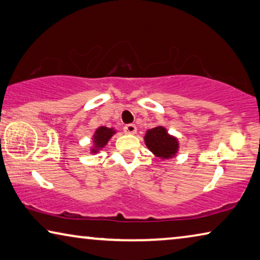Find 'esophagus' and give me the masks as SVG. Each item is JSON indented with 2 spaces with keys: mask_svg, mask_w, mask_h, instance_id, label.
<instances>
[{
  "mask_svg": "<svg viewBox=\"0 0 260 260\" xmlns=\"http://www.w3.org/2000/svg\"><path fill=\"white\" fill-rule=\"evenodd\" d=\"M136 131H137V127H136L135 124L124 125V133H126V134H136Z\"/></svg>",
  "mask_w": 260,
  "mask_h": 260,
  "instance_id": "esophagus-1",
  "label": "esophagus"
}]
</instances>
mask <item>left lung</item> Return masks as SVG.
I'll return each mask as SVG.
<instances>
[{"mask_svg": "<svg viewBox=\"0 0 260 260\" xmlns=\"http://www.w3.org/2000/svg\"><path fill=\"white\" fill-rule=\"evenodd\" d=\"M145 144L150 151L164 159L171 158L178 151V142L166 133L162 126H157L149 130L145 135Z\"/></svg>", "mask_w": 260, "mask_h": 260, "instance_id": "8db88e82", "label": "left lung"}]
</instances>
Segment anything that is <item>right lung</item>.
<instances>
[{"instance_id": "add662e5", "label": "right lung", "mask_w": 260, "mask_h": 260, "mask_svg": "<svg viewBox=\"0 0 260 260\" xmlns=\"http://www.w3.org/2000/svg\"><path fill=\"white\" fill-rule=\"evenodd\" d=\"M114 134L115 131L113 129H109V127H106V126L99 127L96 133L94 135V144L95 146H96V149H101V147L105 146ZM96 149L93 150L94 152H96Z\"/></svg>"}]
</instances>
